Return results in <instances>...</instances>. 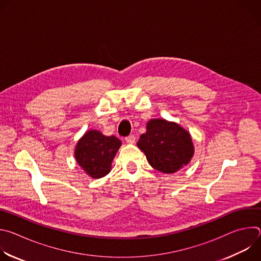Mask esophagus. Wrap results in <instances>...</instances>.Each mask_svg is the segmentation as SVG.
I'll list each match as a JSON object with an SVG mask.
<instances>
[{
	"label": "esophagus",
	"instance_id": "esophagus-1",
	"mask_svg": "<svg viewBox=\"0 0 261 261\" xmlns=\"http://www.w3.org/2000/svg\"><path fill=\"white\" fill-rule=\"evenodd\" d=\"M125 140H126L127 143H134V142H135V136H134L133 134H131V135L127 136V137L125 138Z\"/></svg>",
	"mask_w": 261,
	"mask_h": 261
}]
</instances>
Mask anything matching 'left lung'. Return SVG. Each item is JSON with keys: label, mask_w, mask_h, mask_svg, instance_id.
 <instances>
[{"label": "left lung", "mask_w": 261, "mask_h": 261, "mask_svg": "<svg viewBox=\"0 0 261 261\" xmlns=\"http://www.w3.org/2000/svg\"><path fill=\"white\" fill-rule=\"evenodd\" d=\"M137 146L155 169L172 173L191 160L194 148L190 134L179 125L163 119L151 120Z\"/></svg>", "instance_id": "8db88e82"}]
</instances>
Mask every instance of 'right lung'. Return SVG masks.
I'll return each instance as SVG.
<instances>
[{
  "mask_svg": "<svg viewBox=\"0 0 261 261\" xmlns=\"http://www.w3.org/2000/svg\"><path fill=\"white\" fill-rule=\"evenodd\" d=\"M122 142L115 136H105L97 130L88 131L79 141L75 158L82 168L94 178L106 175Z\"/></svg>",
  "mask_w": 261,
  "mask_h": 261,
  "instance_id": "1",
  "label": "right lung"
}]
</instances>
